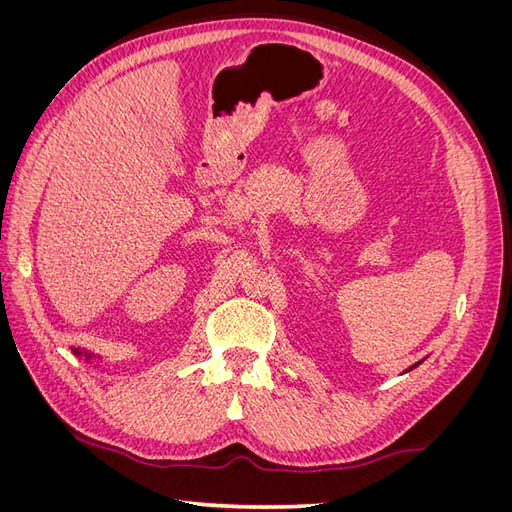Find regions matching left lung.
<instances>
[{
    "mask_svg": "<svg viewBox=\"0 0 512 512\" xmlns=\"http://www.w3.org/2000/svg\"><path fill=\"white\" fill-rule=\"evenodd\" d=\"M416 365H418V363H416ZM416 365H414V367H416Z\"/></svg>",
    "mask_w": 512,
    "mask_h": 512,
    "instance_id": "left-lung-1",
    "label": "left lung"
}]
</instances>
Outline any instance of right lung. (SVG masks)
I'll return each mask as SVG.
<instances>
[{
    "label": "right lung",
    "mask_w": 512,
    "mask_h": 512,
    "mask_svg": "<svg viewBox=\"0 0 512 512\" xmlns=\"http://www.w3.org/2000/svg\"><path fill=\"white\" fill-rule=\"evenodd\" d=\"M72 352H74L76 356H83V352H79L76 348H72ZM85 359H87V361H91V359H94V354H87V352H85ZM98 359H100V356H98Z\"/></svg>",
    "instance_id": "1"
}]
</instances>
